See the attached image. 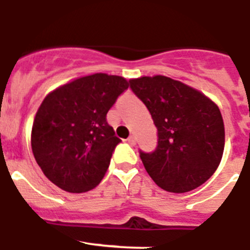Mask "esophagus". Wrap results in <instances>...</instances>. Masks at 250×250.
<instances>
[{"instance_id": "34e87169", "label": "esophagus", "mask_w": 250, "mask_h": 250, "mask_svg": "<svg viewBox=\"0 0 250 250\" xmlns=\"http://www.w3.org/2000/svg\"><path fill=\"white\" fill-rule=\"evenodd\" d=\"M127 141H128V143H129L130 146H136V142H137V139H136V137H134V136H130L129 138L127 139Z\"/></svg>"}]
</instances>
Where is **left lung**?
Returning <instances> with one entry per match:
<instances>
[{"label": "left lung", "instance_id": "obj_1", "mask_svg": "<svg viewBox=\"0 0 250 250\" xmlns=\"http://www.w3.org/2000/svg\"><path fill=\"white\" fill-rule=\"evenodd\" d=\"M157 127L153 152L139 150L143 166L162 189L186 193L208 181L224 150L219 108L197 89L164 76L129 81Z\"/></svg>", "mask_w": 250, "mask_h": 250}]
</instances>
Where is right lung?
I'll return each mask as SVG.
<instances>
[{"label":"right lung","instance_id":"right-lung-1","mask_svg":"<svg viewBox=\"0 0 250 250\" xmlns=\"http://www.w3.org/2000/svg\"><path fill=\"white\" fill-rule=\"evenodd\" d=\"M128 82L96 73L55 89L43 100L32 125V152L49 181L69 193L100 184L121 143L105 116Z\"/></svg>","mask_w":250,"mask_h":250}]
</instances>
